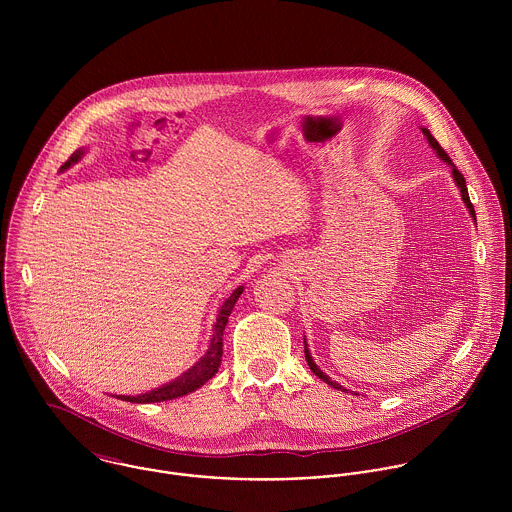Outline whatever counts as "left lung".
Returning <instances> with one entry per match:
<instances>
[{"label": "left lung", "instance_id": "obj_1", "mask_svg": "<svg viewBox=\"0 0 512 512\" xmlns=\"http://www.w3.org/2000/svg\"><path fill=\"white\" fill-rule=\"evenodd\" d=\"M422 132H424V136H426V140L430 142V146L434 147V151L438 153L439 157L447 163V165H451V175H453V181L457 183V187H459V191H461V199H463V203H465V207L469 209V213H471V217H473V220H475V209H473V205H471V201H469V193H467V185H465V177L459 173V169L451 163V157L443 151V147L439 146L438 140L430 134V130L428 128H422ZM303 345H305V361H307V365H309V368L313 370V374L315 376H319L323 382H327L329 386H333L335 390H341V392H347L341 384H337L335 380H331L319 366L315 365V361H313V357H311V353H309V349H307V343L303 341Z\"/></svg>", "mask_w": 512, "mask_h": 512}]
</instances>
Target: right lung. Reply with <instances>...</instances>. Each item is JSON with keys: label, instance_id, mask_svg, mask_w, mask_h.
Segmentation results:
<instances>
[{"label": "right lung", "instance_id": "1", "mask_svg": "<svg viewBox=\"0 0 512 512\" xmlns=\"http://www.w3.org/2000/svg\"><path fill=\"white\" fill-rule=\"evenodd\" d=\"M84 155L82 149L74 151L73 155L69 157V161L63 165V169L71 167L73 163H76L80 157ZM244 290V286L236 288L234 292L230 293V297L222 303L220 307L219 317H217V323H215V333H213V339H211V345H209V351L191 366L187 372H183L179 378L146 392V394H138V396H116L120 400H126V402H136V404H151V402H163V400H173V398H179V396H185L197 388H201L207 380H211L217 372H219L220 361H222V333H224V327L228 323V315L232 313V307L236 303V299L240 297V293Z\"/></svg>", "mask_w": 512, "mask_h": 512}]
</instances>
